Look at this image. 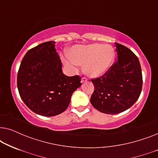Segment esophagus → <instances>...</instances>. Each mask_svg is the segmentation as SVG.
<instances>
[{"label": "esophagus", "instance_id": "1", "mask_svg": "<svg viewBox=\"0 0 158 158\" xmlns=\"http://www.w3.org/2000/svg\"><path fill=\"white\" fill-rule=\"evenodd\" d=\"M85 82H87V79H86L85 77H83V78L81 79V83H85Z\"/></svg>", "mask_w": 158, "mask_h": 158}]
</instances>
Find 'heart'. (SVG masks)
<instances>
[{
  "label": "heart",
  "instance_id": "b5f03b06",
  "mask_svg": "<svg viewBox=\"0 0 158 158\" xmlns=\"http://www.w3.org/2000/svg\"><path fill=\"white\" fill-rule=\"evenodd\" d=\"M69 56L63 59L67 66L75 68L77 65H84V73L88 76L96 78L103 76L111 68L115 52L109 44L76 45L70 49Z\"/></svg>",
  "mask_w": 158,
  "mask_h": 158
}]
</instances>
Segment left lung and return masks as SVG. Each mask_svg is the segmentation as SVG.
Instances as JSON below:
<instances>
[{
    "instance_id": "obj_1",
    "label": "left lung",
    "mask_w": 158,
    "mask_h": 158,
    "mask_svg": "<svg viewBox=\"0 0 158 158\" xmlns=\"http://www.w3.org/2000/svg\"><path fill=\"white\" fill-rule=\"evenodd\" d=\"M118 60L99 78L91 80L94 92L90 103L102 113L116 114L129 109L142 91L141 66L137 56L124 45L115 43Z\"/></svg>"
}]
</instances>
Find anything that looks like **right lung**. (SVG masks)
Wrapping results in <instances>:
<instances>
[{"instance_id":"1","label":"right lung","mask_w":158,"mask_h":158,"mask_svg":"<svg viewBox=\"0 0 158 158\" xmlns=\"http://www.w3.org/2000/svg\"><path fill=\"white\" fill-rule=\"evenodd\" d=\"M49 41L26 53L17 76V86L22 101L39 115L54 116L70 104L73 92L81 86L78 75L66 76L55 49Z\"/></svg>"}]
</instances>
